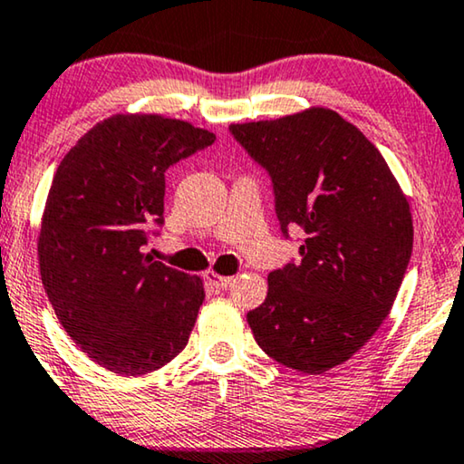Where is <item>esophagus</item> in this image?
<instances>
[{
  "instance_id": "esophagus-1",
  "label": "esophagus",
  "mask_w": 464,
  "mask_h": 464,
  "mask_svg": "<svg viewBox=\"0 0 464 464\" xmlns=\"http://www.w3.org/2000/svg\"><path fill=\"white\" fill-rule=\"evenodd\" d=\"M206 282L217 290H227V288H229V284H231V277H223V276H218V273L208 271L206 273Z\"/></svg>"
}]
</instances>
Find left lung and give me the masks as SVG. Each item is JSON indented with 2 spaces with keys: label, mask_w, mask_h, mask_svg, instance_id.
I'll list each match as a JSON object with an SVG mask.
<instances>
[{
  "label": "left lung",
  "mask_w": 464,
  "mask_h": 464,
  "mask_svg": "<svg viewBox=\"0 0 464 464\" xmlns=\"http://www.w3.org/2000/svg\"><path fill=\"white\" fill-rule=\"evenodd\" d=\"M229 132L269 174L284 237L304 231L298 263L271 271L265 303L247 313L254 341L285 368L322 374L393 306L412 256L408 199L378 149L330 109Z\"/></svg>",
  "instance_id": "8db88e82"
}]
</instances>
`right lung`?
Segmentation results:
<instances>
[{
    "instance_id": "1",
    "label": "right lung",
    "mask_w": 464,
    "mask_h": 464,
    "mask_svg": "<svg viewBox=\"0 0 464 464\" xmlns=\"http://www.w3.org/2000/svg\"><path fill=\"white\" fill-rule=\"evenodd\" d=\"M217 140L160 115H115L64 155L39 233V271L58 322L115 374L158 370L185 349L199 277L142 247L164 227L166 172Z\"/></svg>"
}]
</instances>
